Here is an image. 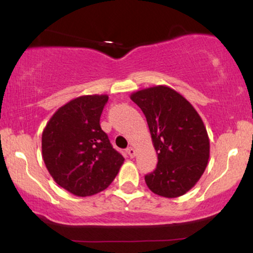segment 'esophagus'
Listing matches in <instances>:
<instances>
[{
  "label": "esophagus",
  "instance_id": "1",
  "mask_svg": "<svg viewBox=\"0 0 253 253\" xmlns=\"http://www.w3.org/2000/svg\"><path fill=\"white\" fill-rule=\"evenodd\" d=\"M126 153L129 154L130 158H134V157H136V150H134V148L131 147V146L126 148Z\"/></svg>",
  "mask_w": 253,
  "mask_h": 253
}]
</instances>
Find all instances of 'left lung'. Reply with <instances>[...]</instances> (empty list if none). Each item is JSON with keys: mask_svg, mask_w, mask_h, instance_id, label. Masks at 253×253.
<instances>
[{"mask_svg": "<svg viewBox=\"0 0 253 253\" xmlns=\"http://www.w3.org/2000/svg\"><path fill=\"white\" fill-rule=\"evenodd\" d=\"M130 98L146 117L158 154L153 172L145 176L148 189L166 198L183 196L196 185L210 158V139L197 110L184 96L158 85Z\"/></svg>", "mask_w": 253, "mask_h": 253, "instance_id": "left-lung-1", "label": "left lung"}]
</instances>
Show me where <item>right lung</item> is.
<instances>
[{
	"mask_svg": "<svg viewBox=\"0 0 253 253\" xmlns=\"http://www.w3.org/2000/svg\"><path fill=\"white\" fill-rule=\"evenodd\" d=\"M108 95L78 96L58 108L43 129L42 159L58 185L78 197L107 189L124 158L100 126Z\"/></svg>",
	"mask_w": 253,
	"mask_h": 253,
	"instance_id": "right-lung-1",
	"label": "right lung"
}]
</instances>
